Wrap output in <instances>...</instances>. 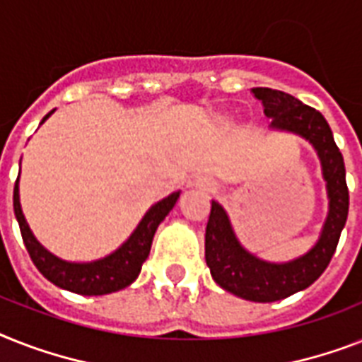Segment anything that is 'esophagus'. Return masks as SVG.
Instances as JSON below:
<instances>
[{"label":"esophagus","mask_w":362,"mask_h":362,"mask_svg":"<svg viewBox=\"0 0 362 362\" xmlns=\"http://www.w3.org/2000/svg\"><path fill=\"white\" fill-rule=\"evenodd\" d=\"M193 184H195L197 187H201V189H204V191H211V189H214V182H211L210 178H204V176H195V180H193Z\"/></svg>","instance_id":"esophagus-1"}]
</instances>
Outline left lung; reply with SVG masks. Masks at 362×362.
Returning a JSON list of instances; mask_svg holds the SVG:
<instances>
[{
	"instance_id": "left-lung-1",
	"label": "left lung",
	"mask_w": 362,
	"mask_h": 362,
	"mask_svg": "<svg viewBox=\"0 0 362 362\" xmlns=\"http://www.w3.org/2000/svg\"><path fill=\"white\" fill-rule=\"evenodd\" d=\"M252 93L262 100L264 115L272 119L269 130L299 135L316 151L329 201L327 217L316 243L305 255L288 262H269L247 251L238 240L227 210L211 201L204 242L211 277L223 290L238 298L272 303L301 292L325 272L348 219L349 193L344 158L324 115L283 90L257 87Z\"/></svg>"
}]
</instances>
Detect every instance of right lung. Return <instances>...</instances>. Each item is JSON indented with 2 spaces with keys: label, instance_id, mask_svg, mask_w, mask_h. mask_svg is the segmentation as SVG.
Returning a JSON list of instances; mask_svg holds the SVG:
<instances>
[{
  "label": "right lung",
  "instance_id": "right-lung-1",
  "mask_svg": "<svg viewBox=\"0 0 362 362\" xmlns=\"http://www.w3.org/2000/svg\"><path fill=\"white\" fill-rule=\"evenodd\" d=\"M55 110L49 111L40 124H44V120H48V117ZM18 184L20 175L16 178V184H14V216H16V221L20 225V232H22L29 257H31L38 272L42 273L49 283H54L59 288H64L69 292L81 293V296H104V293L119 292L122 288L130 286L135 279L139 277L141 266L151 255L152 240H154V234L160 227V223L175 208L176 201L180 197V191H175L165 199H161L160 202L152 204L139 221V225L130 234V238L119 249L110 252L107 257L90 260V262H70V260L55 257L54 252H49L35 238L33 230L29 228L22 211Z\"/></svg>",
  "mask_w": 362,
  "mask_h": 362
}]
</instances>
